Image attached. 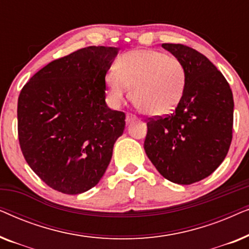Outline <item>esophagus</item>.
<instances>
[{
    "label": "esophagus",
    "mask_w": 249,
    "mask_h": 249,
    "mask_svg": "<svg viewBox=\"0 0 249 249\" xmlns=\"http://www.w3.org/2000/svg\"><path fill=\"white\" fill-rule=\"evenodd\" d=\"M134 120H136L135 115L127 114V117H125V122H127V124H130V122H132Z\"/></svg>",
    "instance_id": "esophagus-1"
}]
</instances>
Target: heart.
<instances>
[{"mask_svg": "<svg viewBox=\"0 0 249 249\" xmlns=\"http://www.w3.org/2000/svg\"><path fill=\"white\" fill-rule=\"evenodd\" d=\"M110 102L119 107L127 87L130 98L144 113H171L181 101L186 88V70L178 57L156 50H135L124 54L115 69L105 74Z\"/></svg>", "mask_w": 249, "mask_h": 249, "instance_id": "obj_1", "label": "heart"}]
</instances>
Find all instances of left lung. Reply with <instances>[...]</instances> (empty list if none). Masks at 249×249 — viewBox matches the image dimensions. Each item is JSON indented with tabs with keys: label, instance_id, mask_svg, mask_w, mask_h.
<instances>
[{
	"label": "left lung",
	"instance_id": "left-lung-1",
	"mask_svg": "<svg viewBox=\"0 0 249 249\" xmlns=\"http://www.w3.org/2000/svg\"><path fill=\"white\" fill-rule=\"evenodd\" d=\"M162 47L181 61L186 88L171 114L148 119L144 148L165 179L190 185L212 175L228 154L232 141V91L202 53L182 44Z\"/></svg>",
	"mask_w": 249,
	"mask_h": 249
}]
</instances>
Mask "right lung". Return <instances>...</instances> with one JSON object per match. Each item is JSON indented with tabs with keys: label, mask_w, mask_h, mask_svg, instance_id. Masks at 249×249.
I'll return each mask as SVG.
<instances>
[{
	"label": "right lung",
	"mask_w": 249,
	"mask_h": 249,
	"mask_svg": "<svg viewBox=\"0 0 249 249\" xmlns=\"http://www.w3.org/2000/svg\"><path fill=\"white\" fill-rule=\"evenodd\" d=\"M117 47L88 46L50 62L18 98L26 162L51 188L77 195L96 186L124 130L125 114L105 103V74Z\"/></svg>",
	"instance_id": "obj_1"
}]
</instances>
